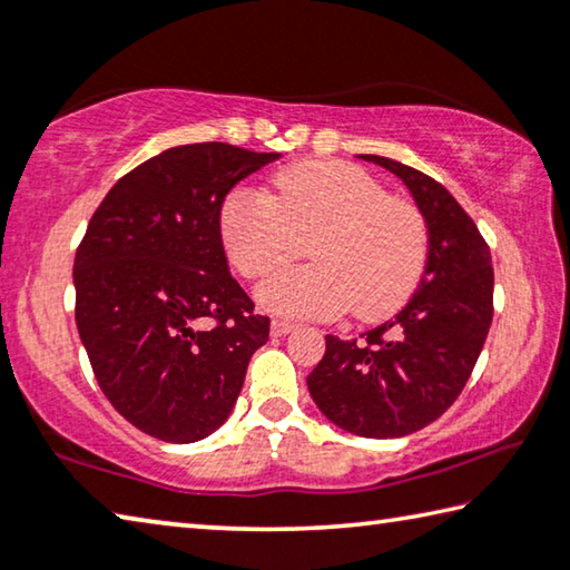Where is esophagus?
I'll return each instance as SVG.
<instances>
[{"instance_id":"1","label":"esophagus","mask_w":570,"mask_h":570,"mask_svg":"<svg viewBox=\"0 0 570 570\" xmlns=\"http://www.w3.org/2000/svg\"><path fill=\"white\" fill-rule=\"evenodd\" d=\"M292 330H294V322H284V320H274L272 322V334L274 336H286Z\"/></svg>"}]
</instances>
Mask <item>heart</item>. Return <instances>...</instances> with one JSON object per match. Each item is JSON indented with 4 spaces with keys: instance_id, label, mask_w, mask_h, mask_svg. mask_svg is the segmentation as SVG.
I'll return each mask as SVG.
<instances>
[{
    "instance_id": "heart-1",
    "label": "heart",
    "mask_w": 570,
    "mask_h": 570,
    "mask_svg": "<svg viewBox=\"0 0 570 570\" xmlns=\"http://www.w3.org/2000/svg\"><path fill=\"white\" fill-rule=\"evenodd\" d=\"M276 193L230 190L220 206L226 254L246 278H264L304 250L314 264L282 272L258 302L288 316L362 322L397 312L417 288L430 250L422 210L380 180L336 160H304L276 173Z\"/></svg>"
}]
</instances>
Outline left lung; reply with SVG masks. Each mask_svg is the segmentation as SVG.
Returning a JSON list of instances; mask_svg holds the SVG:
<instances>
[{"label": "left lung", "instance_id": "1", "mask_svg": "<svg viewBox=\"0 0 570 570\" xmlns=\"http://www.w3.org/2000/svg\"><path fill=\"white\" fill-rule=\"evenodd\" d=\"M360 158L410 188L428 220V264L394 320L362 340L326 336L306 384L336 428L387 440L428 428L465 387L493 322V266L485 238L442 183L397 160Z\"/></svg>", "mask_w": 570, "mask_h": 570}]
</instances>
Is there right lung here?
Instances as JSON below:
<instances>
[{
  "label": "right lung",
  "mask_w": 570,
  "mask_h": 570,
  "mask_svg": "<svg viewBox=\"0 0 570 570\" xmlns=\"http://www.w3.org/2000/svg\"><path fill=\"white\" fill-rule=\"evenodd\" d=\"M278 158L228 142L168 148L90 218L72 268L77 332L105 397L150 438L216 432L268 340V316L228 272L220 206Z\"/></svg>",
  "instance_id": "add662e5"
}]
</instances>
